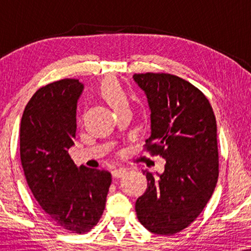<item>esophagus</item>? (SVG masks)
<instances>
[{"label": "esophagus", "instance_id": "1", "mask_svg": "<svg viewBox=\"0 0 251 251\" xmlns=\"http://www.w3.org/2000/svg\"><path fill=\"white\" fill-rule=\"evenodd\" d=\"M125 173H126L125 169H122V168H119V169H114L112 171V176L114 178H120V177H122L123 175H125Z\"/></svg>", "mask_w": 251, "mask_h": 251}]
</instances>
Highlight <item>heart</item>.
I'll use <instances>...</instances> for the list:
<instances>
[{"mask_svg":"<svg viewBox=\"0 0 251 251\" xmlns=\"http://www.w3.org/2000/svg\"><path fill=\"white\" fill-rule=\"evenodd\" d=\"M100 92L113 109H118L123 106L129 105V97L122 85L119 83L116 78L109 77L100 87Z\"/></svg>","mask_w":251,"mask_h":251,"instance_id":"obj_1","label":"heart"}]
</instances>
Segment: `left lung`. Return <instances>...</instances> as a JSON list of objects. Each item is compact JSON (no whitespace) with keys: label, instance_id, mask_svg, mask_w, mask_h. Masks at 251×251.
Instances as JSON below:
<instances>
[{"label":"left lung","instance_id":"1","mask_svg":"<svg viewBox=\"0 0 251 251\" xmlns=\"http://www.w3.org/2000/svg\"><path fill=\"white\" fill-rule=\"evenodd\" d=\"M147 98V150L166 160L162 174L143 173L147 188L136 201L137 218L159 235L186 228L210 200L218 179L216 118L205 96L190 82L166 73L135 74Z\"/></svg>","mask_w":251,"mask_h":251}]
</instances>
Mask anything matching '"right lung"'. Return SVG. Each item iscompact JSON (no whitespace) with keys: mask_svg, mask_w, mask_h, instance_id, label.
<instances>
[{"mask_svg":"<svg viewBox=\"0 0 251 251\" xmlns=\"http://www.w3.org/2000/svg\"><path fill=\"white\" fill-rule=\"evenodd\" d=\"M83 89L75 78L40 88L20 123V159L34 198L57 226L80 234L97 225L112 183L111 173L77 168L68 154Z\"/></svg>","mask_w":251,"mask_h":251,"instance_id":"1","label":"right lung"}]
</instances>
